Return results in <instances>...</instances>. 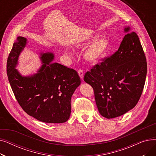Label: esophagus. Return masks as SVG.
<instances>
[{"label":"esophagus","instance_id":"1","mask_svg":"<svg viewBox=\"0 0 156 156\" xmlns=\"http://www.w3.org/2000/svg\"><path fill=\"white\" fill-rule=\"evenodd\" d=\"M78 75H79L80 77L81 78V79H83V70L80 69L78 70Z\"/></svg>","mask_w":156,"mask_h":156}]
</instances>
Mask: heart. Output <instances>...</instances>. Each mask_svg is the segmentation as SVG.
I'll use <instances>...</instances> for the list:
<instances>
[{
    "label": "heart",
    "instance_id": "b5f03b06",
    "mask_svg": "<svg viewBox=\"0 0 156 156\" xmlns=\"http://www.w3.org/2000/svg\"><path fill=\"white\" fill-rule=\"evenodd\" d=\"M95 37H92L91 40L94 39ZM90 40L88 41V43L91 41ZM85 44L80 43L77 45V47H82ZM109 46V41L108 38L106 37H101L97 38L91 44H90L85 49L83 52V56L86 61L95 64L99 62L102 57L104 56L105 53L107 52ZM65 52L67 54L71 55L72 51L69 49H66Z\"/></svg>",
    "mask_w": 156,
    "mask_h": 156
}]
</instances>
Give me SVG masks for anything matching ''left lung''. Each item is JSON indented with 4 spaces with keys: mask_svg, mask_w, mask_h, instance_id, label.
Wrapping results in <instances>:
<instances>
[{
    "mask_svg": "<svg viewBox=\"0 0 156 156\" xmlns=\"http://www.w3.org/2000/svg\"><path fill=\"white\" fill-rule=\"evenodd\" d=\"M118 50L95 65L84 76L94 89L97 107L106 118L120 116L133 109L144 90L146 57L139 38L129 27Z\"/></svg>",
    "mask_w": 156,
    "mask_h": 156,
    "instance_id": "left-lung-1",
    "label": "left lung"
}]
</instances>
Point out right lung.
Masks as SVG:
<instances>
[{"label": "right lung", "instance_id": "add662e5", "mask_svg": "<svg viewBox=\"0 0 156 156\" xmlns=\"http://www.w3.org/2000/svg\"><path fill=\"white\" fill-rule=\"evenodd\" d=\"M27 40L18 37L7 62L8 80L16 100L24 112L48 123L67 121L71 114V99L81 80L73 69L54 62V54H41L42 65L37 73L23 76L15 69Z\"/></svg>", "mask_w": 156, "mask_h": 156}]
</instances>
